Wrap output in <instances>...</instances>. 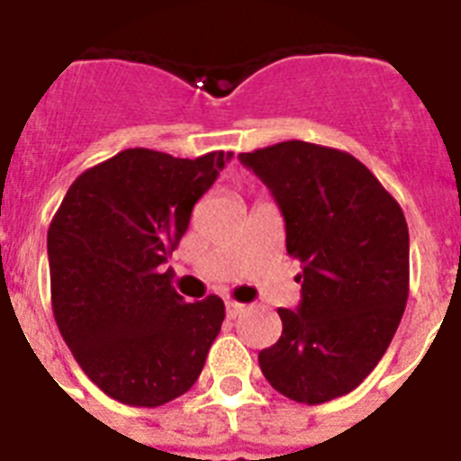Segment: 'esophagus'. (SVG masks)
Returning <instances> with one entry per match:
<instances>
[{
    "mask_svg": "<svg viewBox=\"0 0 461 461\" xmlns=\"http://www.w3.org/2000/svg\"><path fill=\"white\" fill-rule=\"evenodd\" d=\"M242 312H245V304H240V302H233V300L226 302V314L230 316V319H235V316H240Z\"/></svg>",
    "mask_w": 461,
    "mask_h": 461,
    "instance_id": "34e87169",
    "label": "esophagus"
}]
</instances>
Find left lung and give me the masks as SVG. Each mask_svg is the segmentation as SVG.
Wrapping results in <instances>:
<instances>
[{
    "label": "left lung",
    "mask_w": 461,
    "mask_h": 461,
    "mask_svg": "<svg viewBox=\"0 0 461 461\" xmlns=\"http://www.w3.org/2000/svg\"><path fill=\"white\" fill-rule=\"evenodd\" d=\"M285 219V248L302 261L297 312L278 309L281 340L259 352L281 395L323 404L348 395L385 355L410 294L402 207L352 154L288 140L242 152Z\"/></svg>",
    "instance_id": "left-lung-1"
}]
</instances>
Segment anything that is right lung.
I'll return each instance as SVG.
<instances>
[{
	"instance_id": "obj_1",
	"label": "right lung",
	"mask_w": 461,
	"mask_h": 461,
	"mask_svg": "<svg viewBox=\"0 0 461 461\" xmlns=\"http://www.w3.org/2000/svg\"><path fill=\"white\" fill-rule=\"evenodd\" d=\"M228 159L123 149L80 173L51 219V312L85 376L119 402L159 407L202 374L226 307L185 302L161 264Z\"/></svg>"
}]
</instances>
